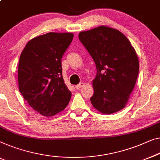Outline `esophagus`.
<instances>
[{
	"label": "esophagus",
	"instance_id": "esophagus-1",
	"mask_svg": "<svg viewBox=\"0 0 160 160\" xmlns=\"http://www.w3.org/2000/svg\"><path fill=\"white\" fill-rule=\"evenodd\" d=\"M84 83H80V84L76 85L75 86V88H76V89H81V88H82L83 87H84Z\"/></svg>",
	"mask_w": 160,
	"mask_h": 160
}]
</instances>
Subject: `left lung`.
Wrapping results in <instances>:
<instances>
[{
	"instance_id": "left-lung-1",
	"label": "left lung",
	"mask_w": 160,
	"mask_h": 160,
	"mask_svg": "<svg viewBox=\"0 0 160 160\" xmlns=\"http://www.w3.org/2000/svg\"><path fill=\"white\" fill-rule=\"evenodd\" d=\"M78 39L94 60L92 105L99 112L112 114L125 108L137 79L139 63L130 41L118 30L106 26L81 32Z\"/></svg>"
}]
</instances>
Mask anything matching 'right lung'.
<instances>
[{
	"label": "right lung",
	"mask_w": 160,
	"mask_h": 160,
	"mask_svg": "<svg viewBox=\"0 0 160 160\" xmlns=\"http://www.w3.org/2000/svg\"><path fill=\"white\" fill-rule=\"evenodd\" d=\"M72 33L49 32L29 41L20 55L18 89L34 110L46 117L63 111L71 92L62 76L61 59Z\"/></svg>",
	"instance_id": "obj_1"
}]
</instances>
